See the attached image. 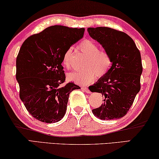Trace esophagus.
Returning a JSON list of instances; mask_svg holds the SVG:
<instances>
[{
    "label": "esophagus",
    "instance_id": "obj_1",
    "mask_svg": "<svg viewBox=\"0 0 159 159\" xmlns=\"http://www.w3.org/2000/svg\"><path fill=\"white\" fill-rule=\"evenodd\" d=\"M82 89L85 91V92L87 93H89L91 92L90 90H89V89L87 88V87H82Z\"/></svg>",
    "mask_w": 159,
    "mask_h": 159
}]
</instances>
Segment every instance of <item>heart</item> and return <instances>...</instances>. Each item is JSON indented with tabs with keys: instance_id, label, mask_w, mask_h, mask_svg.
I'll list each match as a JSON object with an SVG mask.
<instances>
[{
	"instance_id": "1",
	"label": "heart",
	"mask_w": 159,
	"mask_h": 159,
	"mask_svg": "<svg viewBox=\"0 0 159 159\" xmlns=\"http://www.w3.org/2000/svg\"><path fill=\"white\" fill-rule=\"evenodd\" d=\"M78 48L86 55L83 62L84 69L73 71L68 74V79L78 84L87 85L97 78H103L109 72L112 66L110 55L107 51L99 50L94 42L89 39H84L79 42ZM72 48L65 52L62 56V63L67 68L72 66Z\"/></svg>"
}]
</instances>
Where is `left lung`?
<instances>
[{
  "label": "left lung",
  "instance_id": "obj_1",
  "mask_svg": "<svg viewBox=\"0 0 159 159\" xmlns=\"http://www.w3.org/2000/svg\"><path fill=\"white\" fill-rule=\"evenodd\" d=\"M88 32L112 60L109 72L91 86V91L101 93L104 98L103 104L92 111L103 120L120 119L127 113L140 91L143 71L140 51L133 39L121 31L100 26L88 28Z\"/></svg>",
  "mask_w": 159,
  "mask_h": 159
}]
</instances>
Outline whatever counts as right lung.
<instances>
[{
  "label": "right lung",
  "mask_w": 159,
  "mask_h": 159,
  "mask_svg": "<svg viewBox=\"0 0 159 159\" xmlns=\"http://www.w3.org/2000/svg\"><path fill=\"white\" fill-rule=\"evenodd\" d=\"M84 28L55 25L28 37L16 57V78L19 97L33 117L41 122L60 121L66 111L69 94L80 89L65 84L62 56L84 36Z\"/></svg>",
  "instance_id": "add662e5"
}]
</instances>
